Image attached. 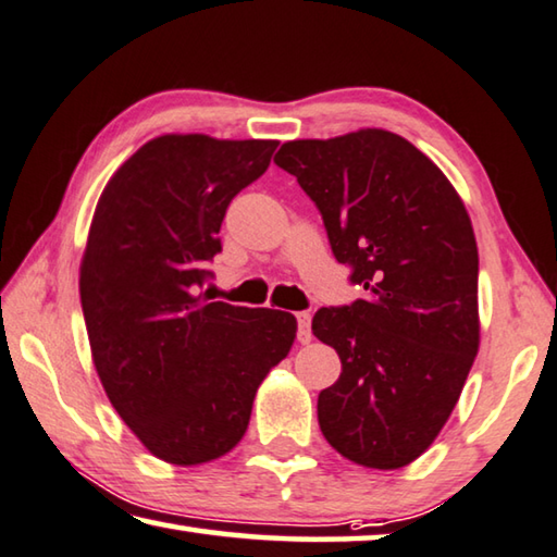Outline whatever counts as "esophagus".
Returning <instances> with one entry per match:
<instances>
[{
    "mask_svg": "<svg viewBox=\"0 0 557 557\" xmlns=\"http://www.w3.org/2000/svg\"><path fill=\"white\" fill-rule=\"evenodd\" d=\"M298 343L300 345H308L310 339H313V330H310V315L308 313H298Z\"/></svg>",
    "mask_w": 557,
    "mask_h": 557,
    "instance_id": "34e87169",
    "label": "esophagus"
}]
</instances>
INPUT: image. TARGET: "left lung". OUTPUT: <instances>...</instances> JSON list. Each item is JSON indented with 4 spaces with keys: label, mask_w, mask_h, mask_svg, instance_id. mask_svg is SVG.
Here are the masks:
<instances>
[{
    "label": "left lung",
    "mask_w": 557,
    "mask_h": 557,
    "mask_svg": "<svg viewBox=\"0 0 557 557\" xmlns=\"http://www.w3.org/2000/svg\"><path fill=\"white\" fill-rule=\"evenodd\" d=\"M276 165L323 214L364 298L320 308L313 335L343 362L318 396L325 441L369 470H401L441 435L480 349L476 239L455 185L386 129L286 141Z\"/></svg>",
    "instance_id": "8db88e82"
}]
</instances>
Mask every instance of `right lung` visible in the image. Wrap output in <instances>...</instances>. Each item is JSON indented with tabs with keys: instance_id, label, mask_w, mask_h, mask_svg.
<instances>
[{
	"instance_id": "right-lung-1",
	"label": "right lung",
	"mask_w": 557,
	"mask_h": 557,
	"mask_svg": "<svg viewBox=\"0 0 557 557\" xmlns=\"http://www.w3.org/2000/svg\"><path fill=\"white\" fill-rule=\"evenodd\" d=\"M273 139L161 134L107 181L81 261V304L104 394L153 457L193 467L247 433L263 379L298 323L271 308L208 304L205 261Z\"/></svg>"
}]
</instances>
